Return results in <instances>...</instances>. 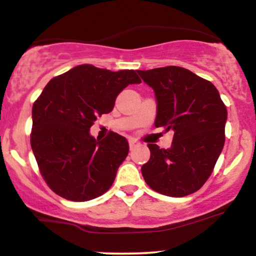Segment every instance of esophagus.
<instances>
[{
    "instance_id": "1",
    "label": "esophagus",
    "mask_w": 256,
    "mask_h": 256,
    "mask_svg": "<svg viewBox=\"0 0 256 256\" xmlns=\"http://www.w3.org/2000/svg\"><path fill=\"white\" fill-rule=\"evenodd\" d=\"M128 144H130V149H131V150H134V149L137 146L138 143H137L134 140H128Z\"/></svg>"
}]
</instances>
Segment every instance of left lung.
<instances>
[{
	"label": "left lung",
	"instance_id": "1",
	"mask_svg": "<svg viewBox=\"0 0 256 256\" xmlns=\"http://www.w3.org/2000/svg\"><path fill=\"white\" fill-rule=\"evenodd\" d=\"M137 72L155 92V128L174 131L168 149L148 144L150 158L142 166L146 183L172 198L198 192L224 148L228 110L219 91L183 67Z\"/></svg>",
	"mask_w": 256,
	"mask_h": 256
}]
</instances>
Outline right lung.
<instances>
[{"instance_id": "1", "label": "right lung", "mask_w": 256, "mask_h": 256, "mask_svg": "<svg viewBox=\"0 0 256 256\" xmlns=\"http://www.w3.org/2000/svg\"><path fill=\"white\" fill-rule=\"evenodd\" d=\"M134 70L112 72L79 64L52 78L32 107L31 148L49 188L70 201H89L104 194L128 154L125 137L90 134L94 122L112 112L116 96L140 84Z\"/></svg>"}]
</instances>
